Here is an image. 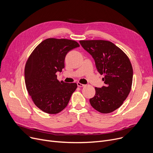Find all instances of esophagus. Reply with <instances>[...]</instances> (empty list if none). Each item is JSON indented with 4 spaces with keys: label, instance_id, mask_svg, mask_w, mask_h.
Returning a JSON list of instances; mask_svg holds the SVG:
<instances>
[{
    "label": "esophagus",
    "instance_id": "esophagus-1",
    "mask_svg": "<svg viewBox=\"0 0 153 153\" xmlns=\"http://www.w3.org/2000/svg\"><path fill=\"white\" fill-rule=\"evenodd\" d=\"M77 85H78V86H79V87H83V86H85V85L82 84V83H77Z\"/></svg>",
    "mask_w": 153,
    "mask_h": 153
}]
</instances>
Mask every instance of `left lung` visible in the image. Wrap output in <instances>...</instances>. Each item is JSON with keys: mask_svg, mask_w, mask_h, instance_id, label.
<instances>
[{"mask_svg": "<svg viewBox=\"0 0 153 153\" xmlns=\"http://www.w3.org/2000/svg\"><path fill=\"white\" fill-rule=\"evenodd\" d=\"M79 43L93 58L98 71L104 75L105 86L95 87V94L90 103L101 113H111L123 105L131 89V63L125 53L110 41L80 40Z\"/></svg>", "mask_w": 153, "mask_h": 153, "instance_id": "1", "label": "left lung"}]
</instances>
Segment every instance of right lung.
<instances>
[{"label": "right lung", "mask_w": 153, "mask_h": 153, "mask_svg": "<svg viewBox=\"0 0 153 153\" xmlns=\"http://www.w3.org/2000/svg\"><path fill=\"white\" fill-rule=\"evenodd\" d=\"M76 41L50 38L37 46L26 62V88L34 104L48 114H56L67 106L76 83H67L57 79L56 73L65 67L69 51L79 47Z\"/></svg>", "instance_id": "obj_1"}]
</instances>
